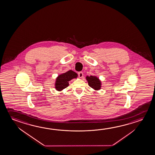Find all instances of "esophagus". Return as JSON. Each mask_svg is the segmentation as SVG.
<instances>
[{"instance_id": "1", "label": "esophagus", "mask_w": 155, "mask_h": 155, "mask_svg": "<svg viewBox=\"0 0 155 155\" xmlns=\"http://www.w3.org/2000/svg\"><path fill=\"white\" fill-rule=\"evenodd\" d=\"M78 76L79 78H82L83 77V73L82 72H78Z\"/></svg>"}]
</instances>
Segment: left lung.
<instances>
[{"instance_id":"8db88e82","label":"left lung","mask_w":155,"mask_h":155,"mask_svg":"<svg viewBox=\"0 0 155 155\" xmlns=\"http://www.w3.org/2000/svg\"><path fill=\"white\" fill-rule=\"evenodd\" d=\"M86 79L88 82L89 86L94 90H99L101 89L102 83L97 77L95 76H86Z\"/></svg>"}]
</instances>
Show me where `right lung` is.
<instances>
[{
    "instance_id": "right-lung-1",
    "label": "right lung",
    "mask_w": 155,
    "mask_h": 155,
    "mask_svg": "<svg viewBox=\"0 0 155 155\" xmlns=\"http://www.w3.org/2000/svg\"><path fill=\"white\" fill-rule=\"evenodd\" d=\"M77 74L72 70H69L66 72L59 74L56 78L54 84L55 89L58 91H61L69 86V81L72 79L77 78Z\"/></svg>"
}]
</instances>
